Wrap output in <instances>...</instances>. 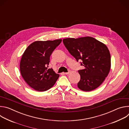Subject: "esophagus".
Returning <instances> with one entry per match:
<instances>
[{
  "mask_svg": "<svg viewBox=\"0 0 129 129\" xmlns=\"http://www.w3.org/2000/svg\"><path fill=\"white\" fill-rule=\"evenodd\" d=\"M69 73H70V72H63V73L64 75H68Z\"/></svg>",
  "mask_w": 129,
  "mask_h": 129,
  "instance_id": "34e87169",
  "label": "esophagus"
}]
</instances>
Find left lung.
<instances>
[{"label":"left lung","instance_id":"obj_1","mask_svg":"<svg viewBox=\"0 0 129 129\" xmlns=\"http://www.w3.org/2000/svg\"><path fill=\"white\" fill-rule=\"evenodd\" d=\"M69 53L77 61L82 60L84 68L79 70L81 80L78 88L90 91L99 87L108 75L111 68V55L107 46L91 37L63 40Z\"/></svg>","mask_w":129,"mask_h":129}]
</instances>
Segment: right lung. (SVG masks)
Returning <instances> with one entry per match:
<instances>
[{
  "label": "right lung",
  "mask_w": 129,
  "mask_h": 129,
  "mask_svg": "<svg viewBox=\"0 0 129 129\" xmlns=\"http://www.w3.org/2000/svg\"><path fill=\"white\" fill-rule=\"evenodd\" d=\"M62 40L36 41L23 52L20 63V72L25 82L34 90L46 91L58 79L59 75L52 68L48 69V66L50 55Z\"/></svg>",
  "instance_id": "1"
}]
</instances>
